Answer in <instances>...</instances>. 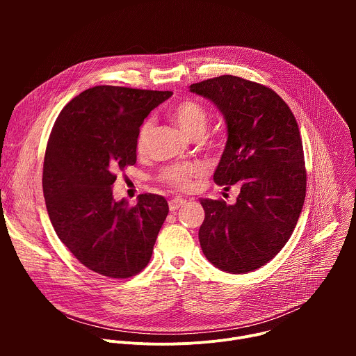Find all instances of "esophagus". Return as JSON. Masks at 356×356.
<instances>
[{
    "mask_svg": "<svg viewBox=\"0 0 356 356\" xmlns=\"http://www.w3.org/2000/svg\"><path fill=\"white\" fill-rule=\"evenodd\" d=\"M184 204H186V200H184V198L176 197V198H173V200L169 201V210H170V211H176V210H179L180 207H183Z\"/></svg>",
    "mask_w": 356,
    "mask_h": 356,
    "instance_id": "esophagus-1",
    "label": "esophagus"
}]
</instances>
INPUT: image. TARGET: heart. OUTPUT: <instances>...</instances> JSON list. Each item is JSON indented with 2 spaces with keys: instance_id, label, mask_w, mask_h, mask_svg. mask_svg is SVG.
Returning a JSON list of instances; mask_svg holds the SVG:
<instances>
[{
  "instance_id": "b5f03b06",
  "label": "heart",
  "mask_w": 356,
  "mask_h": 356,
  "mask_svg": "<svg viewBox=\"0 0 356 356\" xmlns=\"http://www.w3.org/2000/svg\"><path fill=\"white\" fill-rule=\"evenodd\" d=\"M172 120L177 124L181 132L187 138H198L204 134L209 124V114L206 108L198 104L194 99H183L170 110ZM152 122L145 121L139 129L136 138V149L139 154L145 150L147 135L150 131ZM206 175V168L202 165L191 163V165H173L166 168L161 173V179L163 183L176 187L179 190H188L193 187L195 179Z\"/></svg>"
}]
</instances>
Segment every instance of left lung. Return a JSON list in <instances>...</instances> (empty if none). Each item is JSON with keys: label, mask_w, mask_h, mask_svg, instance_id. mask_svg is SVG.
<instances>
[{"label": "left lung", "mask_w": 356, "mask_h": 356, "mask_svg": "<svg viewBox=\"0 0 356 356\" xmlns=\"http://www.w3.org/2000/svg\"><path fill=\"white\" fill-rule=\"evenodd\" d=\"M222 113L228 139L214 181L241 187L236 202L201 198L198 239L206 258L228 273L273 259L291 236L306 198L307 173L297 121L272 88L224 74L190 86Z\"/></svg>", "instance_id": "left-lung-1"}]
</instances>
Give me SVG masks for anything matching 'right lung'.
Returning <instances> with one entry per match:
<instances>
[{"label": "right lung", "mask_w": 356, "mask_h": 356, "mask_svg": "<svg viewBox=\"0 0 356 356\" xmlns=\"http://www.w3.org/2000/svg\"><path fill=\"white\" fill-rule=\"evenodd\" d=\"M172 91L95 86L60 111L50 132L42 187L59 239L90 270L128 279L149 264L168 217L165 197L115 201L118 172L136 163L139 127Z\"/></svg>", "instance_id": "1"}]
</instances>
